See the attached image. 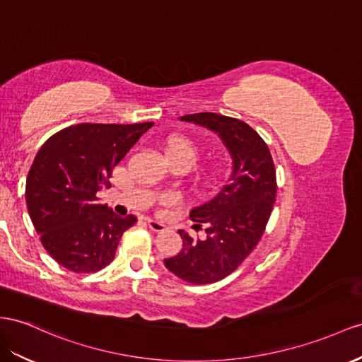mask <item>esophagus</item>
I'll list each match as a JSON object with an SVG mask.
<instances>
[{
  "instance_id": "34e87169",
  "label": "esophagus",
  "mask_w": 362,
  "mask_h": 362,
  "mask_svg": "<svg viewBox=\"0 0 362 362\" xmlns=\"http://www.w3.org/2000/svg\"><path fill=\"white\" fill-rule=\"evenodd\" d=\"M146 225L151 230H154V233H163L166 229V226L162 223V221H157L153 218H146Z\"/></svg>"
}]
</instances>
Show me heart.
<instances>
[{"mask_svg":"<svg viewBox=\"0 0 362 362\" xmlns=\"http://www.w3.org/2000/svg\"><path fill=\"white\" fill-rule=\"evenodd\" d=\"M166 156L168 159H182V160H189L196 163L199 150L196 144L187 137H174L173 141L166 145ZM175 202L174 196H166L163 199V205H171Z\"/></svg>","mask_w":362,"mask_h":362,"instance_id":"b5f03b06","label":"heart"}]
</instances>
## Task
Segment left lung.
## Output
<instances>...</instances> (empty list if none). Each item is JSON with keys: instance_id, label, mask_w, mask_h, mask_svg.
<instances>
[{"instance_id": "left-lung-1", "label": "left lung", "mask_w": 362, "mask_h": 362, "mask_svg": "<svg viewBox=\"0 0 362 362\" xmlns=\"http://www.w3.org/2000/svg\"><path fill=\"white\" fill-rule=\"evenodd\" d=\"M180 120L218 134L233 159V173L216 197L189 214L196 226H206V238L194 240L180 229L183 249L166 258L165 266L188 283H216L234 272L260 242L275 202V166L269 148L243 120L216 113Z\"/></svg>"}]
</instances>
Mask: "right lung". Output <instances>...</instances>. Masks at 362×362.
<instances>
[{
	"instance_id": "add662e5",
	"label": "right lung",
	"mask_w": 362,
	"mask_h": 362,
	"mask_svg": "<svg viewBox=\"0 0 362 362\" xmlns=\"http://www.w3.org/2000/svg\"><path fill=\"white\" fill-rule=\"evenodd\" d=\"M154 124H79L49 137L25 182V202L41 243L73 272L113 262L119 240L137 218L98 203L115 166Z\"/></svg>"
}]
</instances>
